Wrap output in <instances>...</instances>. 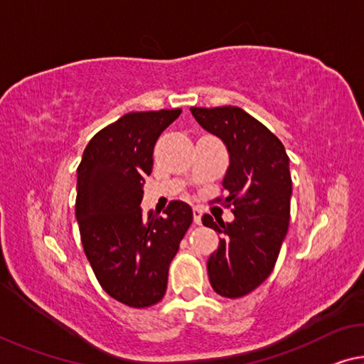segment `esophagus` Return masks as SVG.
<instances>
[{"label":"esophagus","instance_id":"1","mask_svg":"<svg viewBox=\"0 0 364 364\" xmlns=\"http://www.w3.org/2000/svg\"><path fill=\"white\" fill-rule=\"evenodd\" d=\"M200 217H203V209H200V207H194V209H193V218H194V223L196 225L200 223Z\"/></svg>","mask_w":364,"mask_h":364}]
</instances>
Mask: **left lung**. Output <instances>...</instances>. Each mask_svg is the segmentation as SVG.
Segmentation results:
<instances>
[{
  "label": "left lung",
  "mask_w": 364,
  "mask_h": 364,
  "mask_svg": "<svg viewBox=\"0 0 364 364\" xmlns=\"http://www.w3.org/2000/svg\"><path fill=\"white\" fill-rule=\"evenodd\" d=\"M205 131L220 137L230 152L223 178L225 198L235 220L203 223L222 235L207 261L210 285L225 298H240L262 284L274 270L290 223L291 175L284 144L274 132L238 107L191 108Z\"/></svg>",
  "instance_id": "8db88e82"
}]
</instances>
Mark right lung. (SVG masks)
<instances>
[{"label":"right lung","instance_id":"add662e5","mask_svg":"<svg viewBox=\"0 0 364 364\" xmlns=\"http://www.w3.org/2000/svg\"><path fill=\"white\" fill-rule=\"evenodd\" d=\"M181 108L136 112L92 137L77 166L76 218L100 287L131 308H149L166 291L168 267L193 223V209L171 200L165 215H142L144 178L154 146Z\"/></svg>","mask_w":364,"mask_h":364}]
</instances>
